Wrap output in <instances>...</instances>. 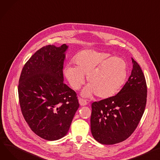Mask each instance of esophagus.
I'll return each instance as SVG.
<instances>
[{
    "mask_svg": "<svg viewBox=\"0 0 160 160\" xmlns=\"http://www.w3.org/2000/svg\"><path fill=\"white\" fill-rule=\"evenodd\" d=\"M78 102H79V103L81 106H83V105H86L88 104V102L86 100H84L83 98H79L78 99Z\"/></svg>",
    "mask_w": 160,
    "mask_h": 160,
    "instance_id": "esophagus-1",
    "label": "esophagus"
}]
</instances>
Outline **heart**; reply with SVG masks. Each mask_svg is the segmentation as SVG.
Returning a JSON list of instances; mask_svg holds the SVG:
<instances>
[{
  "mask_svg": "<svg viewBox=\"0 0 160 160\" xmlns=\"http://www.w3.org/2000/svg\"><path fill=\"white\" fill-rule=\"evenodd\" d=\"M74 63L75 66L68 64L64 68L63 74L74 90L81 88L87 75L89 85L82 92L83 96L94 93L98 98H110L120 90L128 75L126 61L106 52L82 51L74 57Z\"/></svg>",
  "mask_w": 160,
  "mask_h": 160,
  "instance_id": "1",
  "label": "heart"
}]
</instances>
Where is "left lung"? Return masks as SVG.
<instances>
[{"label":"left lung","instance_id":"1","mask_svg":"<svg viewBox=\"0 0 160 160\" xmlns=\"http://www.w3.org/2000/svg\"><path fill=\"white\" fill-rule=\"evenodd\" d=\"M131 76L113 97L92 103L91 131L94 139L112 145L127 139L135 131L143 114L147 88L139 64L132 58Z\"/></svg>","mask_w":160,"mask_h":160}]
</instances>
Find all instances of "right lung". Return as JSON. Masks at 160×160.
I'll return each mask as SVG.
<instances>
[{"label":"right lung","mask_w":160,"mask_h":160,"mask_svg":"<svg viewBox=\"0 0 160 160\" xmlns=\"http://www.w3.org/2000/svg\"><path fill=\"white\" fill-rule=\"evenodd\" d=\"M68 46L42 47L27 61L18 81L21 111L31 129L53 141L68 133L79 108L77 93L63 83V68Z\"/></svg>","instance_id":"obj_1"}]
</instances>
